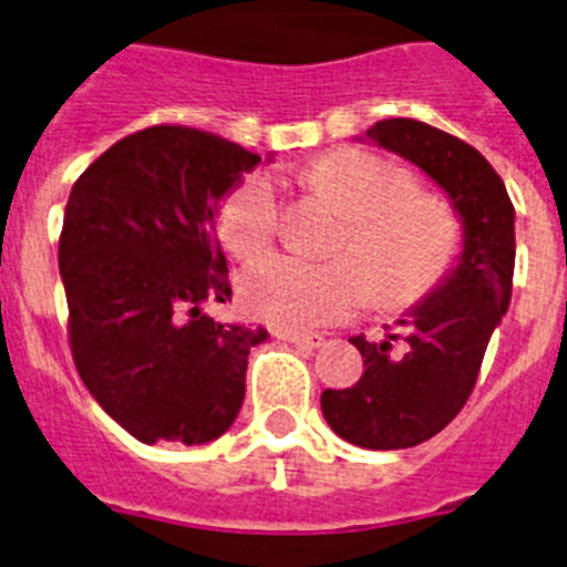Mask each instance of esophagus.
I'll use <instances>...</instances> for the list:
<instances>
[{"label": "esophagus", "mask_w": 567, "mask_h": 567, "mask_svg": "<svg viewBox=\"0 0 567 567\" xmlns=\"http://www.w3.org/2000/svg\"><path fill=\"white\" fill-rule=\"evenodd\" d=\"M275 338L287 340V343H295V346H298V349H307V352H312V349L323 346V338H320V334L289 332V329H278V332H275Z\"/></svg>", "instance_id": "1"}]
</instances>
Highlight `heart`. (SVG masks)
Wrapping results in <instances>:
<instances>
[{"instance_id": "heart-1", "label": "heart", "mask_w": 567, "mask_h": 567, "mask_svg": "<svg viewBox=\"0 0 567 567\" xmlns=\"http://www.w3.org/2000/svg\"><path fill=\"white\" fill-rule=\"evenodd\" d=\"M309 182L340 204L343 260L269 255L240 278L252 315L287 329H320L349 318L372 287L374 303L409 307L437 287L452 269L460 233L452 213L432 195L412 189V178L365 150H334L309 169ZM280 198L269 175H252L221 207V238L229 252L252 258L272 244ZM370 280L365 281L364 278Z\"/></svg>"}]
</instances>
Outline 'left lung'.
<instances>
[{"instance_id": "obj_1", "label": "left lung", "mask_w": 567, "mask_h": 567, "mask_svg": "<svg viewBox=\"0 0 567 567\" xmlns=\"http://www.w3.org/2000/svg\"><path fill=\"white\" fill-rule=\"evenodd\" d=\"M423 169L460 218V252L432 292L398 318L405 334L349 343L365 372L352 389L320 394L323 417L346 443L392 452L425 443L457 417L477 383L485 349L511 303L514 204L471 144L414 118H385L365 138ZM392 329V327H385Z\"/></svg>"}]
</instances>
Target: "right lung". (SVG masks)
Instances as JSON below:
<instances>
[{
  "instance_id": "add662e5",
  "label": "right lung",
  "mask_w": 567,
  "mask_h": 567,
  "mask_svg": "<svg viewBox=\"0 0 567 567\" xmlns=\"http://www.w3.org/2000/svg\"><path fill=\"white\" fill-rule=\"evenodd\" d=\"M258 164L221 135L162 124L115 142L70 189V349L96 403L142 443L202 445L238 417L249 349L269 332L221 323L204 303L233 298L215 224Z\"/></svg>"
}]
</instances>
